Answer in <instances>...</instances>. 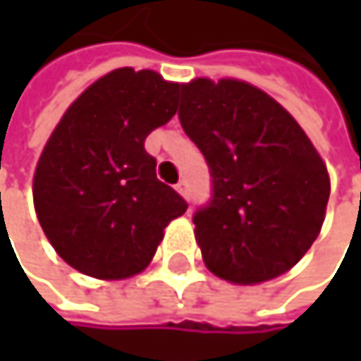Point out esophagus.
<instances>
[{
    "mask_svg": "<svg viewBox=\"0 0 361 361\" xmlns=\"http://www.w3.org/2000/svg\"><path fill=\"white\" fill-rule=\"evenodd\" d=\"M176 190L180 192V196H183V198L188 200V196H190V190H188V183H185V181H180V183L176 185Z\"/></svg>",
    "mask_w": 361,
    "mask_h": 361,
    "instance_id": "obj_1",
    "label": "esophagus"
}]
</instances>
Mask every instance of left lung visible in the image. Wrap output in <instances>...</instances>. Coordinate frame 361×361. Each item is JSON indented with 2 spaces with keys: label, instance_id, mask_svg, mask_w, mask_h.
Here are the masks:
<instances>
[{
  "label": "left lung",
  "instance_id": "8db88e82",
  "mask_svg": "<svg viewBox=\"0 0 361 361\" xmlns=\"http://www.w3.org/2000/svg\"><path fill=\"white\" fill-rule=\"evenodd\" d=\"M180 121L213 178L211 204L194 215L209 271L261 284L293 269L318 238L330 196L303 127L269 94L230 77L183 83Z\"/></svg>",
  "mask_w": 361,
  "mask_h": 361
}]
</instances>
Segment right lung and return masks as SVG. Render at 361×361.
<instances>
[{"instance_id":"add662e5","label":"right lung","mask_w":361,"mask_h":361,"mask_svg":"<svg viewBox=\"0 0 361 361\" xmlns=\"http://www.w3.org/2000/svg\"><path fill=\"white\" fill-rule=\"evenodd\" d=\"M181 83L157 71L114 68L58 121L33 176L43 234L71 267L98 280L144 271L165 228L188 209L157 180L148 133L178 112Z\"/></svg>"}]
</instances>
